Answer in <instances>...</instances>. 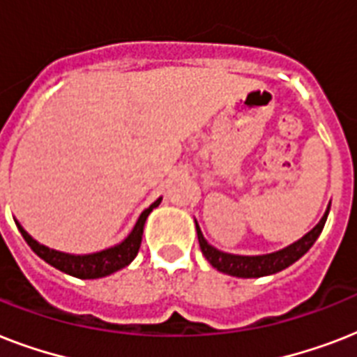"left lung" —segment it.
I'll list each match as a JSON object with an SVG mask.
<instances>
[{
  "label": "left lung",
  "instance_id": "1",
  "mask_svg": "<svg viewBox=\"0 0 357 357\" xmlns=\"http://www.w3.org/2000/svg\"><path fill=\"white\" fill-rule=\"evenodd\" d=\"M328 213H330V206H328L324 217L321 218V222L317 224L310 234H305L304 237L298 238L296 243L289 244L287 248L278 250V252H272V254L265 255H237L228 254V252H220V250L211 246V244L204 238L200 226H198L196 220L195 224L202 254L206 255V259L209 261L217 271L237 278H261L268 276V274H276V272L287 268L289 265H293L294 261H298L300 257L315 244L317 238H319L322 228H324V224H326Z\"/></svg>",
  "mask_w": 357,
  "mask_h": 357
}]
</instances>
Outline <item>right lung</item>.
Masks as SVG:
<instances>
[{"mask_svg":"<svg viewBox=\"0 0 357 357\" xmlns=\"http://www.w3.org/2000/svg\"><path fill=\"white\" fill-rule=\"evenodd\" d=\"M162 198H157L148 209L140 213L139 220L135 224V228L131 229V234L123 238L122 243L114 244L111 248H105L102 252H94V254H85V255H75V254H66V252H59V250H52L44 246V244L36 243L35 238L31 237L25 231L20 222H16L20 234L25 238V243L29 244L31 250L35 252L40 259L50 263L52 266L59 268L64 274L70 276L81 278V280H96V278H103L113 274V272L120 271L123 266H128L131 261L137 257L140 248V241H142V231H144V222L148 215L161 204Z\"/></svg>","mask_w":357,"mask_h":357,"instance_id":"1","label":"right lung"}]
</instances>
